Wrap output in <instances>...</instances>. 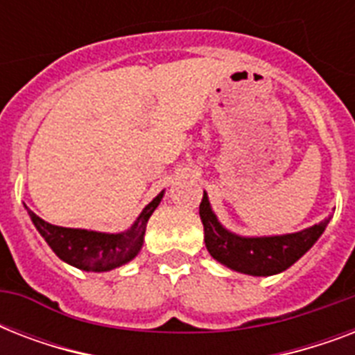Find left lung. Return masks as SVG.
<instances>
[{"instance_id": "obj_1", "label": "left lung", "mask_w": 355, "mask_h": 355, "mask_svg": "<svg viewBox=\"0 0 355 355\" xmlns=\"http://www.w3.org/2000/svg\"><path fill=\"white\" fill-rule=\"evenodd\" d=\"M199 214L205 225V243L208 252L230 269L252 276H270L291 267L313 247V243L330 223L328 217L315 227L287 236L239 237L219 225L206 193L200 200Z\"/></svg>"}]
</instances>
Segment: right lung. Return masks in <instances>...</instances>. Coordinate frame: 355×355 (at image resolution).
I'll list each match as a JSON object with an SVG mask.
<instances>
[{
    "label": "right lung",
    "mask_w": 355,
    "mask_h": 355,
    "mask_svg": "<svg viewBox=\"0 0 355 355\" xmlns=\"http://www.w3.org/2000/svg\"><path fill=\"white\" fill-rule=\"evenodd\" d=\"M160 193L153 202L145 206L138 221L132 228L123 234H101L90 232V230H77V228H64L49 225L44 219L36 216L35 211H29L31 219L35 223L36 230L42 234L47 245L53 248V252L66 263L73 265L77 269L101 270L116 269L119 265L127 263L139 252L144 245V234L150 214L156 210V206L162 200Z\"/></svg>",
    "instance_id": "add662e5"
}]
</instances>
